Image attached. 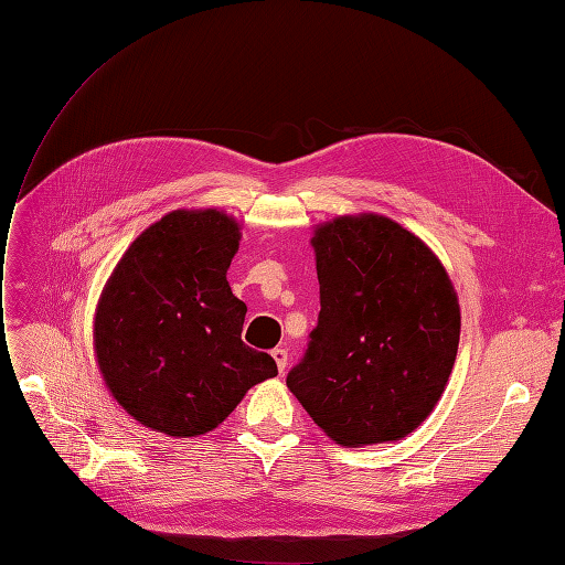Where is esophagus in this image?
<instances>
[{
  "mask_svg": "<svg viewBox=\"0 0 565 565\" xmlns=\"http://www.w3.org/2000/svg\"><path fill=\"white\" fill-rule=\"evenodd\" d=\"M270 355H273V361H276L278 370L285 372V367H287V351L285 349H273Z\"/></svg>",
  "mask_w": 565,
  "mask_h": 565,
  "instance_id": "34e87169",
  "label": "esophagus"
}]
</instances>
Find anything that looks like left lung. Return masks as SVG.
Listing matches in <instances>:
<instances>
[{
  "label": "left lung",
  "mask_w": 565,
  "mask_h": 565,
  "mask_svg": "<svg viewBox=\"0 0 565 565\" xmlns=\"http://www.w3.org/2000/svg\"><path fill=\"white\" fill-rule=\"evenodd\" d=\"M320 316L287 388L339 446L401 440L431 415L459 344V299L431 247L382 214L311 237Z\"/></svg>",
  "instance_id": "obj_1"
}]
</instances>
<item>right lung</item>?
<instances>
[{
  "label": "right lung",
  "instance_id": "right-lung-1",
  "mask_svg": "<svg viewBox=\"0 0 565 565\" xmlns=\"http://www.w3.org/2000/svg\"><path fill=\"white\" fill-rule=\"evenodd\" d=\"M241 224L224 210H174L148 226L98 297L94 353L110 396L146 429L202 436L278 367L243 341L247 306L226 273Z\"/></svg>",
  "mask_w": 565,
  "mask_h": 565
}]
</instances>
